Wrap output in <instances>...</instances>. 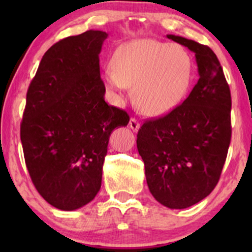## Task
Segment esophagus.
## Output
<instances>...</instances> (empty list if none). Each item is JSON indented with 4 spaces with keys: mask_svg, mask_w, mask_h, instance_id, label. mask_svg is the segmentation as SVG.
<instances>
[{
    "mask_svg": "<svg viewBox=\"0 0 252 252\" xmlns=\"http://www.w3.org/2000/svg\"><path fill=\"white\" fill-rule=\"evenodd\" d=\"M129 126L132 131H137V130L140 129V122H138L137 120H135V118H130Z\"/></svg>",
    "mask_w": 252,
    "mask_h": 252,
    "instance_id": "1",
    "label": "esophagus"
}]
</instances>
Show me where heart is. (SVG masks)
Instances as JSON below:
<instances>
[{
  "label": "heart",
  "mask_w": 252,
  "mask_h": 252,
  "mask_svg": "<svg viewBox=\"0 0 252 252\" xmlns=\"http://www.w3.org/2000/svg\"><path fill=\"white\" fill-rule=\"evenodd\" d=\"M103 78L106 88L117 94L132 88L134 102L143 114L163 116L186 96L192 60L179 45L137 39L118 48Z\"/></svg>",
  "instance_id": "obj_1"
}]
</instances>
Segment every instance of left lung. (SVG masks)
Segmentation results:
<instances>
[{
  "instance_id": "obj_1",
  "label": "left lung",
  "mask_w": 252,
  "mask_h": 252,
  "mask_svg": "<svg viewBox=\"0 0 252 252\" xmlns=\"http://www.w3.org/2000/svg\"><path fill=\"white\" fill-rule=\"evenodd\" d=\"M195 54L199 80L184 103L147 121L137 132L153 196L168 209H186L212 192L231 141V94L218 58L209 46L167 35Z\"/></svg>"
}]
</instances>
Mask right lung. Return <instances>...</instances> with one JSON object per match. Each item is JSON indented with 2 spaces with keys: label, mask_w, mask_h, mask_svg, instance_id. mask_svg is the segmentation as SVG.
<instances>
[{
  "label": "right lung",
  "mask_w": 252,
  "mask_h": 252,
  "mask_svg": "<svg viewBox=\"0 0 252 252\" xmlns=\"http://www.w3.org/2000/svg\"><path fill=\"white\" fill-rule=\"evenodd\" d=\"M108 33L88 31L43 54L27 91L21 142L40 195L63 211L85 206L99 192L112 130L129 115L108 105L99 53Z\"/></svg>",
  "instance_id": "obj_1"
}]
</instances>
